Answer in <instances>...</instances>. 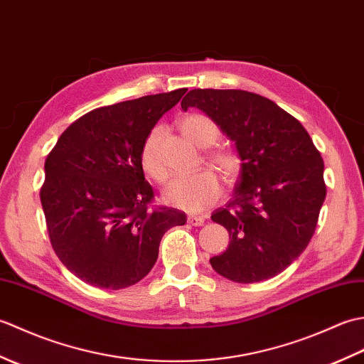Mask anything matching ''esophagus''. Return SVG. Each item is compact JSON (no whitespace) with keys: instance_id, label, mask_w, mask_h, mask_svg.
<instances>
[{"instance_id":"34e87169","label":"esophagus","mask_w":364,"mask_h":364,"mask_svg":"<svg viewBox=\"0 0 364 364\" xmlns=\"http://www.w3.org/2000/svg\"><path fill=\"white\" fill-rule=\"evenodd\" d=\"M188 223L192 227H202L205 223V218L203 215H189Z\"/></svg>"}]
</instances>
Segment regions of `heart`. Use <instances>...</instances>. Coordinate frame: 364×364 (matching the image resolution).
Masks as SVG:
<instances>
[{
    "mask_svg": "<svg viewBox=\"0 0 364 364\" xmlns=\"http://www.w3.org/2000/svg\"><path fill=\"white\" fill-rule=\"evenodd\" d=\"M180 129L192 144L200 149H210L220 137L218 123L203 114H189L180 120ZM162 129L153 128L145 137L141 149V166L146 176L154 181H164L167 172L159 156V139ZM211 164L219 170L227 181H233L241 170V159L235 151L214 150L208 154ZM219 178L210 168H203L192 175L175 176L164 191L166 203L178 210L198 213L211 206L220 196Z\"/></svg>",
    "mask_w": 364,
    "mask_h": 364,
    "instance_id": "heart-1",
    "label": "heart"
}]
</instances>
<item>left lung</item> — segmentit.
<instances>
[{"mask_svg": "<svg viewBox=\"0 0 364 364\" xmlns=\"http://www.w3.org/2000/svg\"><path fill=\"white\" fill-rule=\"evenodd\" d=\"M198 107L235 142L241 175L225 208L211 215L230 233L210 259L236 283L278 275L311 241L326 200L323 161L301 123L272 100L236 89H194L181 109Z\"/></svg>", "mask_w": 364, "mask_h": 364, "instance_id": "1", "label": "left lung"}]
</instances>
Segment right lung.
Instances as JSON below:
<instances>
[{
	"mask_svg": "<svg viewBox=\"0 0 364 364\" xmlns=\"http://www.w3.org/2000/svg\"><path fill=\"white\" fill-rule=\"evenodd\" d=\"M188 89L146 95L84 114L45 161L41 202L54 252L80 280L122 289L158 259L166 231L186 223L173 208H151L141 149Z\"/></svg>",
	"mask_w": 364,
	"mask_h": 364,
	"instance_id": "obj_1",
	"label": "right lung"
}]
</instances>
